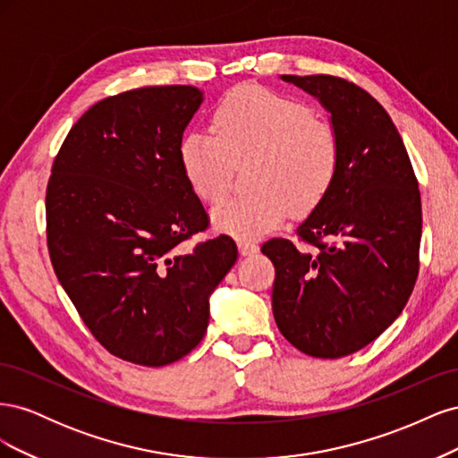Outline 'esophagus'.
Returning <instances> with one entry per match:
<instances>
[{"instance_id":"1","label":"esophagus","mask_w":458,"mask_h":458,"mask_svg":"<svg viewBox=\"0 0 458 458\" xmlns=\"http://www.w3.org/2000/svg\"><path fill=\"white\" fill-rule=\"evenodd\" d=\"M259 250L256 242L250 241H239V252L241 256H254Z\"/></svg>"}]
</instances>
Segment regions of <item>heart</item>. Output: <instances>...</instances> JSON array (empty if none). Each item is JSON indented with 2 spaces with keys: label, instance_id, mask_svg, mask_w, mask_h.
Masks as SVG:
<instances>
[{
  "label": "heart",
  "instance_id": "b5f03b06",
  "mask_svg": "<svg viewBox=\"0 0 458 458\" xmlns=\"http://www.w3.org/2000/svg\"><path fill=\"white\" fill-rule=\"evenodd\" d=\"M212 130L187 131L179 165L191 191L214 204L225 195L233 164H248L250 195L212 210L217 231L250 241L275 229L288 210L306 214L323 200L340 160L338 137L327 122L286 95L259 86L229 91L214 110Z\"/></svg>",
  "mask_w": 458,
  "mask_h": 458
}]
</instances>
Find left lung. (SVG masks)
I'll return each instance as SVG.
<instances>
[{"label":"left lung","mask_w":458,"mask_h":458,"mask_svg":"<svg viewBox=\"0 0 458 458\" xmlns=\"http://www.w3.org/2000/svg\"><path fill=\"white\" fill-rule=\"evenodd\" d=\"M330 114L338 172L296 233L261 246L275 266L273 315L311 357L355 353L390 327L419 275L422 208L403 140L384 106L336 76H281Z\"/></svg>","instance_id":"1"}]
</instances>
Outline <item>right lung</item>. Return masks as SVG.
<instances>
[{
	"instance_id": "1",
	"label": "right lung",
	"mask_w": 458,
	"mask_h": 458,
	"mask_svg": "<svg viewBox=\"0 0 458 458\" xmlns=\"http://www.w3.org/2000/svg\"><path fill=\"white\" fill-rule=\"evenodd\" d=\"M202 101L192 86L106 97L74 123L53 162V269L91 335L135 365L164 367L197 348L210 296L239 256L227 234L182 248L208 227L177 155Z\"/></svg>"
}]
</instances>
